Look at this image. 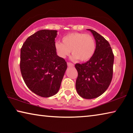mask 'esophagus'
I'll use <instances>...</instances> for the list:
<instances>
[{
	"mask_svg": "<svg viewBox=\"0 0 133 133\" xmlns=\"http://www.w3.org/2000/svg\"><path fill=\"white\" fill-rule=\"evenodd\" d=\"M67 66H70V67H73L74 66V64L73 63H70V62H67Z\"/></svg>",
	"mask_w": 133,
	"mask_h": 133,
	"instance_id": "esophagus-1",
	"label": "esophagus"
}]
</instances>
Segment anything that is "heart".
<instances>
[{
  "label": "heart",
  "instance_id": "heart-1",
  "mask_svg": "<svg viewBox=\"0 0 133 133\" xmlns=\"http://www.w3.org/2000/svg\"><path fill=\"white\" fill-rule=\"evenodd\" d=\"M62 42H56L55 48L57 55L63 58L69 56L71 51L73 60L87 61L96 51V40L93 36L89 34L77 32L69 33L63 37Z\"/></svg>",
  "mask_w": 133,
  "mask_h": 133
}]
</instances>
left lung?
I'll return each instance as SVG.
<instances>
[{
  "instance_id": "8db88e82",
  "label": "left lung",
  "mask_w": 133,
  "mask_h": 133,
  "mask_svg": "<svg viewBox=\"0 0 133 133\" xmlns=\"http://www.w3.org/2000/svg\"><path fill=\"white\" fill-rule=\"evenodd\" d=\"M87 30L95 39L96 51L86 63L75 64L78 72L76 89L82 97L92 99L104 93L111 83L114 55L109 43L102 36L91 29Z\"/></svg>"
}]
</instances>
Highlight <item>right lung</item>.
<instances>
[{
  "mask_svg": "<svg viewBox=\"0 0 133 133\" xmlns=\"http://www.w3.org/2000/svg\"><path fill=\"white\" fill-rule=\"evenodd\" d=\"M57 32L38 31L26 39L21 50L20 68L24 82L31 91L43 97L57 93L67 67L55 50Z\"/></svg>",
  "mask_w": 133,
  "mask_h": 133,
  "instance_id": "1",
  "label": "right lung"
}]
</instances>
